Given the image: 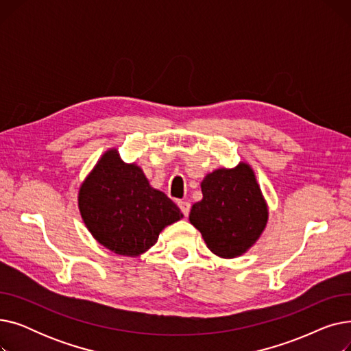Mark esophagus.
<instances>
[{
  "instance_id": "34e87169",
  "label": "esophagus",
  "mask_w": 351,
  "mask_h": 351,
  "mask_svg": "<svg viewBox=\"0 0 351 351\" xmlns=\"http://www.w3.org/2000/svg\"><path fill=\"white\" fill-rule=\"evenodd\" d=\"M178 206H179V209L182 210L183 216L188 217V215H189V212H191V204H189V202L179 200V202H178Z\"/></svg>"
}]
</instances>
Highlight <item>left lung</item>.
I'll list each match as a JSON object with an SVG mask.
<instances>
[{
    "label": "left lung",
    "instance_id": "left-lung-1",
    "mask_svg": "<svg viewBox=\"0 0 351 351\" xmlns=\"http://www.w3.org/2000/svg\"><path fill=\"white\" fill-rule=\"evenodd\" d=\"M204 199L191 209V223L217 256L232 259L247 252L267 223V205L247 163L216 169L202 180Z\"/></svg>",
    "mask_w": 351,
    "mask_h": 351
}]
</instances>
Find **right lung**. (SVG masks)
I'll return each mask as SVG.
<instances>
[{"label":"right lung","instance_id":"obj_1","mask_svg":"<svg viewBox=\"0 0 351 351\" xmlns=\"http://www.w3.org/2000/svg\"><path fill=\"white\" fill-rule=\"evenodd\" d=\"M78 206L88 230L106 249L139 256L159 233L183 217L163 192L154 189L135 163H123L117 149L102 155L81 185Z\"/></svg>","mask_w":351,"mask_h":351}]
</instances>
